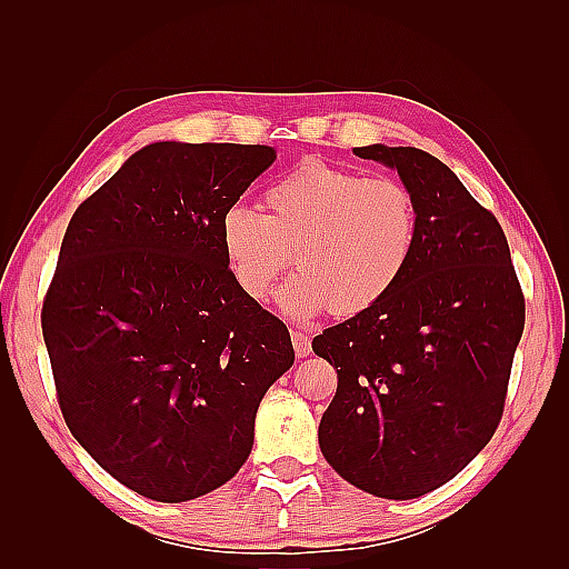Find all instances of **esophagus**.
<instances>
[{
    "mask_svg": "<svg viewBox=\"0 0 569 569\" xmlns=\"http://www.w3.org/2000/svg\"><path fill=\"white\" fill-rule=\"evenodd\" d=\"M291 343H295V351H297L299 358H303V356H308V353L313 351L311 337H306L303 332H291Z\"/></svg>",
    "mask_w": 569,
    "mask_h": 569,
    "instance_id": "obj_1",
    "label": "esophagus"
}]
</instances>
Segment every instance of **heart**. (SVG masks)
I'll use <instances>...</instances> for the list:
<instances>
[{
	"label": "heart",
	"mask_w": 569,
	"mask_h": 569,
	"mask_svg": "<svg viewBox=\"0 0 569 569\" xmlns=\"http://www.w3.org/2000/svg\"><path fill=\"white\" fill-rule=\"evenodd\" d=\"M266 211L232 203L220 216V247L247 297L266 301L284 270L301 272L280 291L282 311L308 320L330 308L351 318L399 287L418 249L420 216L393 178L303 159L263 194Z\"/></svg>",
	"instance_id": "1"
}]
</instances>
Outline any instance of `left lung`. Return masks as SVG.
Segmentation results:
<instances>
[{"label": "left lung", "mask_w": 569, "mask_h": 569, "mask_svg": "<svg viewBox=\"0 0 569 569\" xmlns=\"http://www.w3.org/2000/svg\"><path fill=\"white\" fill-rule=\"evenodd\" d=\"M399 170L418 203L412 263L391 295L313 339L337 368L322 412L325 460L372 496L408 501L453 479L503 416L525 295L503 228L416 147H356Z\"/></svg>", "instance_id": "8db88e82"}]
</instances>
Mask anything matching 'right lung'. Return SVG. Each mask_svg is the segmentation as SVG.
<instances>
[{
    "label": "right lung",
    "mask_w": 569,
    "mask_h": 569,
    "mask_svg": "<svg viewBox=\"0 0 569 569\" xmlns=\"http://www.w3.org/2000/svg\"><path fill=\"white\" fill-rule=\"evenodd\" d=\"M278 159L266 144L157 142L68 222L42 303L63 420L120 485L192 501L237 475L258 403L295 363L247 297L220 216Z\"/></svg>",
    "instance_id": "1"
}]
</instances>
